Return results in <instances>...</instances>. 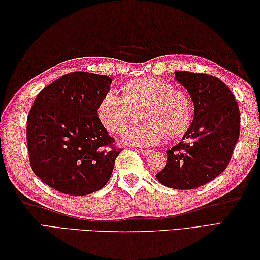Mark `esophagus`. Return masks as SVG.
Listing matches in <instances>:
<instances>
[{
    "instance_id": "obj_1",
    "label": "esophagus",
    "mask_w": 260,
    "mask_h": 260,
    "mask_svg": "<svg viewBox=\"0 0 260 260\" xmlns=\"http://www.w3.org/2000/svg\"><path fill=\"white\" fill-rule=\"evenodd\" d=\"M137 151L140 152V154L143 156H148L149 154H151V150H149V149H138Z\"/></svg>"
}]
</instances>
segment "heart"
Instances as JSON below:
<instances>
[{"label": "heart", "instance_id": "obj_1", "mask_svg": "<svg viewBox=\"0 0 260 260\" xmlns=\"http://www.w3.org/2000/svg\"><path fill=\"white\" fill-rule=\"evenodd\" d=\"M122 96L104 94L97 114L109 131L122 134L129 128L135 113H142L143 125L129 131L123 141L128 145L150 147L166 137L177 138L187 131L193 118V102L187 92L158 78H137L121 88Z\"/></svg>", "mask_w": 260, "mask_h": 260}]
</instances>
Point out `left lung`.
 I'll use <instances>...</instances> for the list:
<instances>
[{"label": "left lung", "mask_w": 260, "mask_h": 260, "mask_svg": "<svg viewBox=\"0 0 260 260\" xmlns=\"http://www.w3.org/2000/svg\"><path fill=\"white\" fill-rule=\"evenodd\" d=\"M194 105V118L183 141L167 150L160 184L176 189L203 186L224 171L240 138V109L220 78L191 72H175Z\"/></svg>", "instance_id": "obj_1"}]
</instances>
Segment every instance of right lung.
I'll use <instances>...</instances> for the list:
<instances>
[{"mask_svg":"<svg viewBox=\"0 0 260 260\" xmlns=\"http://www.w3.org/2000/svg\"><path fill=\"white\" fill-rule=\"evenodd\" d=\"M111 83L106 75L74 72L37 96L27 115L28 158L49 187L86 196L109 182L122 149L103 126L97 108Z\"/></svg>","mask_w":260,"mask_h":260,"instance_id":"add662e5","label":"right lung"}]
</instances>
